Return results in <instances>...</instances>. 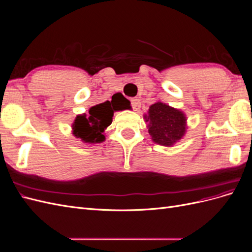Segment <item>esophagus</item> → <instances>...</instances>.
<instances>
[{"label":"esophagus","instance_id":"esophagus-1","mask_svg":"<svg viewBox=\"0 0 252 252\" xmlns=\"http://www.w3.org/2000/svg\"><path fill=\"white\" fill-rule=\"evenodd\" d=\"M131 106H132V108H133L134 111H139L140 108H141V102H140L139 98L132 97L131 98Z\"/></svg>","mask_w":252,"mask_h":252}]
</instances>
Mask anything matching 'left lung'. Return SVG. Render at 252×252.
<instances>
[{
  "label": "left lung",
  "mask_w": 252,
  "mask_h": 252,
  "mask_svg": "<svg viewBox=\"0 0 252 252\" xmlns=\"http://www.w3.org/2000/svg\"><path fill=\"white\" fill-rule=\"evenodd\" d=\"M144 119L148 122L147 129L152 141L162 146L172 147L184 138L187 130L186 114L159 101L150 106Z\"/></svg>",
  "instance_id": "8db88e82"
}]
</instances>
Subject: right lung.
<instances>
[{
  "mask_svg": "<svg viewBox=\"0 0 252 252\" xmlns=\"http://www.w3.org/2000/svg\"><path fill=\"white\" fill-rule=\"evenodd\" d=\"M116 110L118 109L111 107L109 101L93 106L87 114H78L74 119L71 125L72 134L86 144L104 142L106 139L104 132L112 123L113 112Z\"/></svg>",
  "mask_w": 252,
  "mask_h": 252,
  "instance_id": "right-lung-1",
  "label": "right lung"
}]
</instances>
